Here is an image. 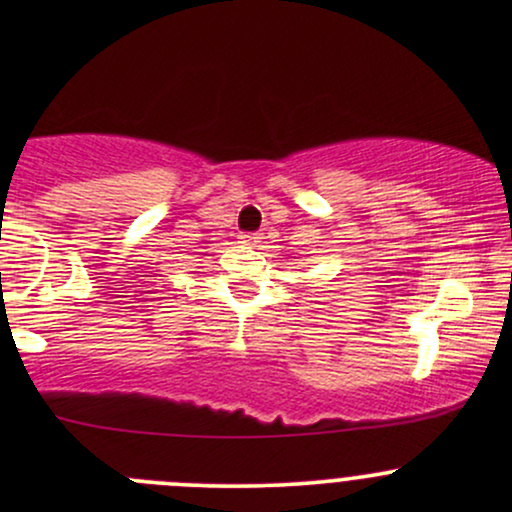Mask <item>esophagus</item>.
Instances as JSON below:
<instances>
[{"label":"esophagus","mask_w":512,"mask_h":512,"mask_svg":"<svg viewBox=\"0 0 512 512\" xmlns=\"http://www.w3.org/2000/svg\"><path fill=\"white\" fill-rule=\"evenodd\" d=\"M240 243H243V245H248V248H255V245L257 243H260V233H240Z\"/></svg>","instance_id":"esophagus-1"}]
</instances>
